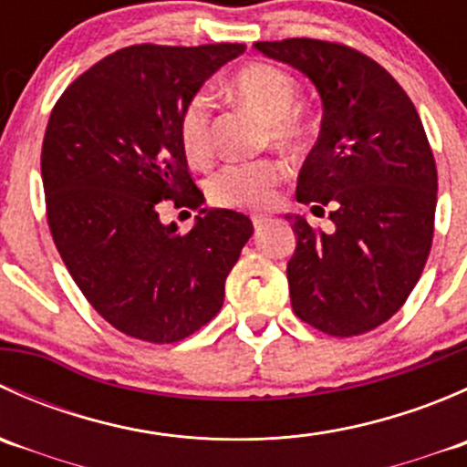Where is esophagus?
Masks as SVG:
<instances>
[{
    "label": "esophagus",
    "instance_id": "1",
    "mask_svg": "<svg viewBox=\"0 0 467 467\" xmlns=\"http://www.w3.org/2000/svg\"><path fill=\"white\" fill-rule=\"evenodd\" d=\"M268 221L271 219H268L266 214H253V225H255V230H262Z\"/></svg>",
    "mask_w": 467,
    "mask_h": 467
}]
</instances>
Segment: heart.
<instances>
[{
    "mask_svg": "<svg viewBox=\"0 0 467 467\" xmlns=\"http://www.w3.org/2000/svg\"><path fill=\"white\" fill-rule=\"evenodd\" d=\"M230 94L255 110L266 121L268 138L285 149H296L307 138V126L294 112L298 103V83L282 69L266 63H253L239 69L228 83ZM178 140L192 164L210 158V101L194 97L178 121ZM282 167L273 160L233 162L221 167L207 182L214 203L225 207H262L271 201L280 182Z\"/></svg>",
    "mask_w": 467,
    "mask_h": 467,
    "instance_id": "b5f03b06",
    "label": "heart"
}]
</instances>
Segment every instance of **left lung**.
<instances>
[{"mask_svg":"<svg viewBox=\"0 0 467 467\" xmlns=\"http://www.w3.org/2000/svg\"><path fill=\"white\" fill-rule=\"evenodd\" d=\"M253 47L305 74L323 103L296 199L321 214L332 207V230L285 214L296 233L294 312L332 337L364 334L402 307L430 255L438 176L422 121L400 83L350 47L312 37Z\"/></svg>","mask_w":467,"mask_h":467,"instance_id":"left-lung-1","label":"left lung"}]
</instances>
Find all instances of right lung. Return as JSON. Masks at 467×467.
<instances>
[{
  "mask_svg": "<svg viewBox=\"0 0 467 467\" xmlns=\"http://www.w3.org/2000/svg\"><path fill=\"white\" fill-rule=\"evenodd\" d=\"M244 45H135L77 78L49 117L42 185L69 275L112 327L150 343L190 337L219 314L225 277L253 234L246 214L201 207L178 140L182 110ZM200 210L187 235L159 201Z\"/></svg>",
  "mask_w": 467,
  "mask_h": 467,
  "instance_id": "add662e5",
  "label": "right lung"
}]
</instances>
